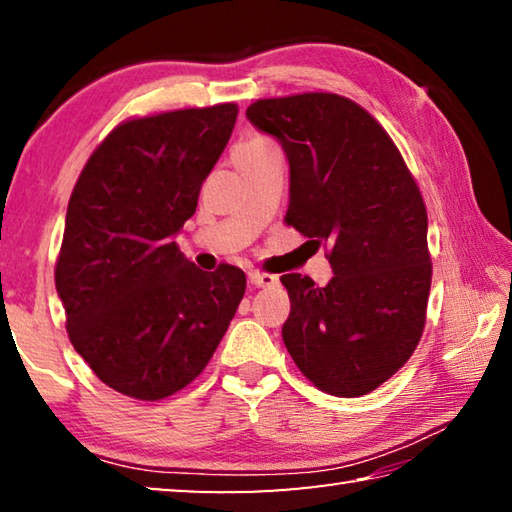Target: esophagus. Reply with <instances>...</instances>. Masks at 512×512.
I'll return each mask as SVG.
<instances>
[{"label": "esophagus", "mask_w": 512, "mask_h": 512, "mask_svg": "<svg viewBox=\"0 0 512 512\" xmlns=\"http://www.w3.org/2000/svg\"><path fill=\"white\" fill-rule=\"evenodd\" d=\"M248 284L255 289L273 287V284H277V277L268 273H259V271H248Z\"/></svg>", "instance_id": "1"}]
</instances>
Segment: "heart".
I'll use <instances>...</instances> for the list:
<instances>
[{
	"instance_id": "1",
	"label": "heart",
	"mask_w": 512,
	"mask_h": 512,
	"mask_svg": "<svg viewBox=\"0 0 512 512\" xmlns=\"http://www.w3.org/2000/svg\"><path fill=\"white\" fill-rule=\"evenodd\" d=\"M271 142L268 140H264V137H253V140H246V142H241L239 146H237V151L235 153H239V151H259V149H271Z\"/></svg>"
}]
</instances>
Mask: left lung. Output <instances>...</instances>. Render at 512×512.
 <instances>
[{
	"instance_id": "left-lung-1",
	"label": "left lung",
	"mask_w": 512,
	"mask_h": 512,
	"mask_svg": "<svg viewBox=\"0 0 512 512\" xmlns=\"http://www.w3.org/2000/svg\"><path fill=\"white\" fill-rule=\"evenodd\" d=\"M246 117L287 155V223L325 241L334 268L325 287L300 273L280 277L291 298L282 341L320 391H375L409 361L427 316L420 189L384 128L339 94L262 99Z\"/></svg>"
}]
</instances>
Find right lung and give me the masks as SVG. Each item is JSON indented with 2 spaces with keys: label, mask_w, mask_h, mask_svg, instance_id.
Listing matches in <instances>:
<instances>
[{
  "label": "right lung",
  "mask_w": 512,
  "mask_h": 512,
  "mask_svg": "<svg viewBox=\"0 0 512 512\" xmlns=\"http://www.w3.org/2000/svg\"><path fill=\"white\" fill-rule=\"evenodd\" d=\"M237 112L221 103L126 121L69 198L56 291L74 350L117 393L153 402L185 388L244 298L241 268L201 271L176 246Z\"/></svg>",
  "instance_id": "add662e5"
}]
</instances>
